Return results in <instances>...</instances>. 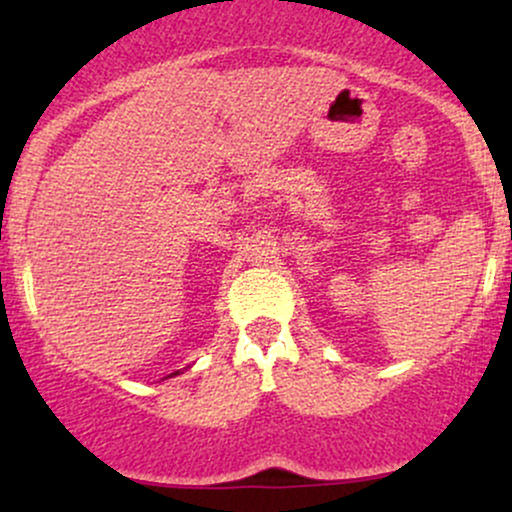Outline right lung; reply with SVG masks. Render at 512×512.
I'll list each match as a JSON object with an SVG mask.
<instances>
[{
  "label": "right lung",
  "instance_id": "add662e5",
  "mask_svg": "<svg viewBox=\"0 0 512 512\" xmlns=\"http://www.w3.org/2000/svg\"><path fill=\"white\" fill-rule=\"evenodd\" d=\"M173 375H180V370H175V373H170V375H166V378H173ZM163 378V380H166Z\"/></svg>",
  "mask_w": 512,
  "mask_h": 512
}]
</instances>
